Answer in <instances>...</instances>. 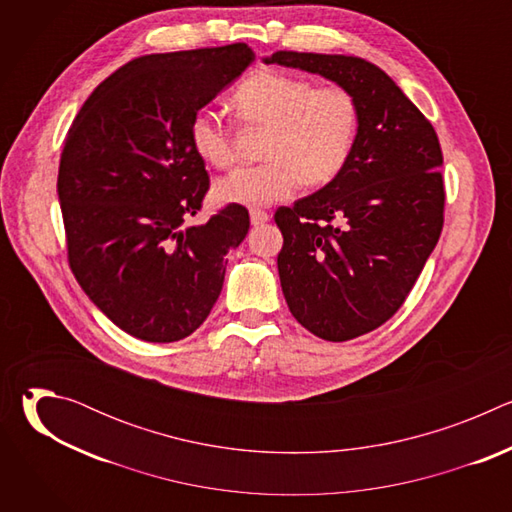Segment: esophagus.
<instances>
[{"label":"esophagus","instance_id":"34e87169","mask_svg":"<svg viewBox=\"0 0 512 512\" xmlns=\"http://www.w3.org/2000/svg\"><path fill=\"white\" fill-rule=\"evenodd\" d=\"M269 221V214L265 210H251V225L259 227Z\"/></svg>","mask_w":512,"mask_h":512}]
</instances>
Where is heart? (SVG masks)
I'll return each instance as SVG.
<instances>
[{
  "mask_svg": "<svg viewBox=\"0 0 512 512\" xmlns=\"http://www.w3.org/2000/svg\"><path fill=\"white\" fill-rule=\"evenodd\" d=\"M231 107L247 125L267 127L259 166H241L216 180L214 198L223 204L267 206L294 196L302 182L326 186L346 168L358 135V103L342 87H316L304 77L261 68L231 97ZM192 150L214 168L235 162V135L221 113L192 115Z\"/></svg>",
  "mask_w": 512,
  "mask_h": 512,
  "instance_id": "heart-1",
  "label": "heart"
}]
</instances>
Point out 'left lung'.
Listing matches in <instances>:
<instances>
[{
    "label": "left lung",
    "mask_w": 512,
    "mask_h": 512,
    "mask_svg": "<svg viewBox=\"0 0 512 512\" xmlns=\"http://www.w3.org/2000/svg\"><path fill=\"white\" fill-rule=\"evenodd\" d=\"M263 60L314 72L358 103V135L342 174L275 212L283 235L277 269L289 312L318 338L352 340L403 306L442 235L440 141L373 62L291 50Z\"/></svg>",
    "instance_id": "8db88e82"
}]
</instances>
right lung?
I'll list each match as a JSON object with an SVG mask.
<instances>
[{
  "label": "right lung",
  "mask_w": 512,
  "mask_h": 512,
  "mask_svg": "<svg viewBox=\"0 0 512 512\" xmlns=\"http://www.w3.org/2000/svg\"><path fill=\"white\" fill-rule=\"evenodd\" d=\"M255 60L239 42L139 56L72 121L58 168L68 263L91 302L145 342L190 336L221 296L249 212L227 204L188 225L210 186L188 127Z\"/></svg>",
  "instance_id": "right-lung-1"
}]
</instances>
